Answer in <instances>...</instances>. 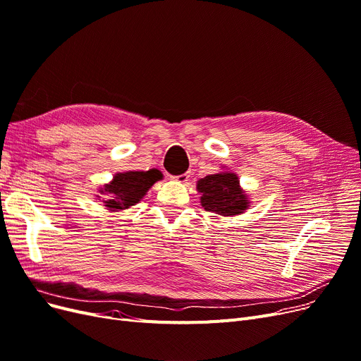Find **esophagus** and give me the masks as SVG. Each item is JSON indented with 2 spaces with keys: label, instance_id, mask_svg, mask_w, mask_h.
Segmentation results:
<instances>
[{
  "label": "esophagus",
  "instance_id": "obj_1",
  "mask_svg": "<svg viewBox=\"0 0 361 361\" xmlns=\"http://www.w3.org/2000/svg\"><path fill=\"white\" fill-rule=\"evenodd\" d=\"M172 178H174V180L178 181V183H187V181H189V178H190V174H189V172H184V174L174 176Z\"/></svg>",
  "mask_w": 361,
  "mask_h": 361
}]
</instances>
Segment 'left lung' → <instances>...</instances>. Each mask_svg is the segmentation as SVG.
Returning a JSON list of instances; mask_svg holds the SVG:
<instances>
[{
  "label": "left lung",
  "mask_w": 361,
  "mask_h": 361,
  "mask_svg": "<svg viewBox=\"0 0 361 361\" xmlns=\"http://www.w3.org/2000/svg\"><path fill=\"white\" fill-rule=\"evenodd\" d=\"M202 193L200 203L205 211L219 215H238L247 207V199L240 190L239 178L233 172H219L197 181Z\"/></svg>",
  "instance_id": "8db88e82"
}]
</instances>
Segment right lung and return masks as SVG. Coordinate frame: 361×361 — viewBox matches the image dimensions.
Here are the masks:
<instances>
[{"label":"right lung","mask_w":361,"mask_h":361,"mask_svg":"<svg viewBox=\"0 0 361 361\" xmlns=\"http://www.w3.org/2000/svg\"><path fill=\"white\" fill-rule=\"evenodd\" d=\"M161 178L162 174L158 169L119 172L114 177V181L104 185L102 190V193L106 192L109 195L104 207L112 211L127 209L142 200L150 187Z\"/></svg>","instance_id":"add662e5"}]
</instances>
